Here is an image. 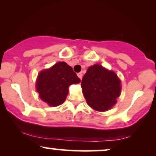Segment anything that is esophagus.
<instances>
[{
  "label": "esophagus",
  "mask_w": 156,
  "mask_h": 156,
  "mask_svg": "<svg viewBox=\"0 0 156 156\" xmlns=\"http://www.w3.org/2000/svg\"><path fill=\"white\" fill-rule=\"evenodd\" d=\"M78 78H79L81 80V78H82V73H78Z\"/></svg>",
  "instance_id": "1"
}]
</instances>
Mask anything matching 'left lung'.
Here are the masks:
<instances>
[{
  "instance_id": "obj_1",
  "label": "left lung",
  "mask_w": 156,
  "mask_h": 156,
  "mask_svg": "<svg viewBox=\"0 0 156 156\" xmlns=\"http://www.w3.org/2000/svg\"><path fill=\"white\" fill-rule=\"evenodd\" d=\"M120 80L115 73L100 64L87 69L81 81L82 90L87 103L98 112L108 110L117 103L121 92Z\"/></svg>"
}]
</instances>
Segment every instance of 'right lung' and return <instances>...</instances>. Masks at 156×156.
<instances>
[{
    "mask_svg": "<svg viewBox=\"0 0 156 156\" xmlns=\"http://www.w3.org/2000/svg\"><path fill=\"white\" fill-rule=\"evenodd\" d=\"M80 81L73 68L62 62L39 73L36 86L42 101L51 106H57L65 101L69 86Z\"/></svg>",
    "mask_w": 156,
    "mask_h": 156,
    "instance_id": "right-lung-1",
    "label": "right lung"
}]
</instances>
